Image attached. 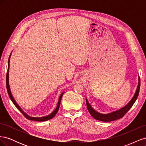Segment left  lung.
Instances as JSON below:
<instances>
[{"label": "left lung", "mask_w": 146, "mask_h": 146, "mask_svg": "<svg viewBox=\"0 0 146 146\" xmlns=\"http://www.w3.org/2000/svg\"><path fill=\"white\" fill-rule=\"evenodd\" d=\"M139 89H140V78L139 77L138 87H137L135 93L133 98H132V99H131V100L125 106V107H123V108L117 110V111H113L108 114H102L98 111H96V110H94L92 108L90 103L88 102L87 99H86V106H87L88 111H89L91 115L94 119L100 121L110 122V121H113L117 120V119L122 118L127 113V112L131 108V107L133 106V105L135 102V101L136 100L137 98H138V96L139 95Z\"/></svg>", "instance_id": "8db88e82"}]
</instances>
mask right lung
Listing matches in <instances>:
<instances>
[{
    "label": "right lung",
    "mask_w": 146,
    "mask_h": 146,
    "mask_svg": "<svg viewBox=\"0 0 146 146\" xmlns=\"http://www.w3.org/2000/svg\"><path fill=\"white\" fill-rule=\"evenodd\" d=\"M11 55V53L10 54V57L9 58H8V70H7V76H6V83H7V92H8V96H9L10 99L11 100V101L13 102V103L14 104V105L16 106V107L18 109L19 111L23 113V115L27 118L29 120H32V121H39V122H42V121H46L47 120H49V119H51L52 118L54 117L55 115L58 112V110H59V107H60V102H61V98H62V96L64 94V92H63L62 94H61L60 96L59 99H58V104H57L56 106V108H55V110H54V111L52 113H51L50 114H48L47 116H44V117H31L29 115H27V114H26L23 110L21 109V108L19 107V105L16 103V102L15 101L14 98L13 97V95L11 92V90H10V85H9V68H10V57Z\"/></svg>",
    "instance_id": "add662e5"
}]
</instances>
